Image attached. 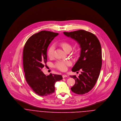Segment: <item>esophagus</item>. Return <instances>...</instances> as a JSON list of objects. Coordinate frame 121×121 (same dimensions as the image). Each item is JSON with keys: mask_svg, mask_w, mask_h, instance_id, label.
<instances>
[{"mask_svg": "<svg viewBox=\"0 0 121 121\" xmlns=\"http://www.w3.org/2000/svg\"><path fill=\"white\" fill-rule=\"evenodd\" d=\"M68 77V76H67L66 74H63V75H62V77H63V78H66V77Z\"/></svg>", "mask_w": 121, "mask_h": 121, "instance_id": "esophagus-1", "label": "esophagus"}]
</instances>
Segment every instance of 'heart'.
<instances>
[{
  "label": "heart",
  "instance_id": "heart-1",
  "mask_svg": "<svg viewBox=\"0 0 121 121\" xmlns=\"http://www.w3.org/2000/svg\"><path fill=\"white\" fill-rule=\"evenodd\" d=\"M60 45L66 52L72 49L71 45L67 42H61ZM54 49L55 47L53 45H52L49 48L48 51V54L49 57L52 58L53 56ZM71 62L69 60H59L55 63L54 67L61 71H65L67 69L68 67L71 65Z\"/></svg>",
  "mask_w": 121,
  "mask_h": 121
}]
</instances>
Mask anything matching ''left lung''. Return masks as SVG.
I'll list each match as a JSON object with an SVG mask.
<instances>
[{
    "label": "left lung",
    "instance_id": "1",
    "mask_svg": "<svg viewBox=\"0 0 121 121\" xmlns=\"http://www.w3.org/2000/svg\"><path fill=\"white\" fill-rule=\"evenodd\" d=\"M63 33L76 40L81 48L80 56L72 71H82L78 77L70 76L75 81L71 89L76 94H85L95 86L101 71L102 54L100 41L95 35L83 30Z\"/></svg>",
    "mask_w": 121,
    "mask_h": 121
}]
</instances>
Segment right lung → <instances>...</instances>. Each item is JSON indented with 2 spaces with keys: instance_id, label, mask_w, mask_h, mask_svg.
Returning <instances> with one entry per match:
<instances>
[{
  "instance_id": "obj_1",
  "label": "right lung",
  "mask_w": 121,
  "mask_h": 121,
  "mask_svg": "<svg viewBox=\"0 0 121 121\" xmlns=\"http://www.w3.org/2000/svg\"><path fill=\"white\" fill-rule=\"evenodd\" d=\"M59 35L42 31L31 36L26 42L23 52V63L26 81L39 96L53 93L56 82L62 79L61 75H45L42 71L47 61V49L52 39Z\"/></svg>"
}]
</instances>
